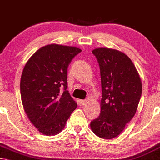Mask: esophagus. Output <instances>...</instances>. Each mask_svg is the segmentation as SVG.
Returning a JSON list of instances; mask_svg holds the SVG:
<instances>
[{
    "label": "esophagus",
    "mask_w": 160,
    "mask_h": 160,
    "mask_svg": "<svg viewBox=\"0 0 160 160\" xmlns=\"http://www.w3.org/2000/svg\"><path fill=\"white\" fill-rule=\"evenodd\" d=\"M88 99H83V100H81L80 101V102L82 103V105H85V104H87V103H88Z\"/></svg>",
    "instance_id": "34e87169"
}]
</instances>
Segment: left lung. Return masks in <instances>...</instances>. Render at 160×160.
Instances as JSON below:
<instances>
[{
    "label": "left lung",
    "mask_w": 160,
    "mask_h": 160,
    "mask_svg": "<svg viewBox=\"0 0 160 160\" xmlns=\"http://www.w3.org/2000/svg\"><path fill=\"white\" fill-rule=\"evenodd\" d=\"M100 68L101 113L91 122L97 136L111 139L119 135L134 116L142 95V82L131 59L115 49L92 51Z\"/></svg>",
    "instance_id": "1"
}]
</instances>
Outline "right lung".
Instances as JSON below:
<instances>
[{
	"instance_id": "1",
	"label": "right lung",
	"mask_w": 160,
	"mask_h": 160,
	"mask_svg": "<svg viewBox=\"0 0 160 160\" xmlns=\"http://www.w3.org/2000/svg\"><path fill=\"white\" fill-rule=\"evenodd\" d=\"M82 50L50 44L27 61L21 78V96L25 112L36 128L53 136L64 128L77 107L67 90V69Z\"/></svg>"
}]
</instances>
